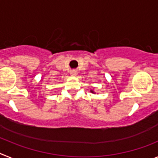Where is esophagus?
I'll list each match as a JSON object with an SVG mask.
<instances>
[{
    "mask_svg": "<svg viewBox=\"0 0 158 158\" xmlns=\"http://www.w3.org/2000/svg\"><path fill=\"white\" fill-rule=\"evenodd\" d=\"M70 73H71V76H76L77 75V72H75V71H73V72H71Z\"/></svg>",
    "mask_w": 158,
    "mask_h": 158,
    "instance_id": "esophagus-1",
    "label": "esophagus"
}]
</instances>
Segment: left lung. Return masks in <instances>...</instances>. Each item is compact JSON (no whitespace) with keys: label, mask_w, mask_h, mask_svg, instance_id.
<instances>
[{"label":"left lung","mask_w":158,"mask_h":158,"mask_svg":"<svg viewBox=\"0 0 158 158\" xmlns=\"http://www.w3.org/2000/svg\"><path fill=\"white\" fill-rule=\"evenodd\" d=\"M90 92H91V93H94V94H95V93H95V92H94V91H93V90H91V91H90Z\"/></svg>","instance_id":"8db88e82"}]
</instances>
